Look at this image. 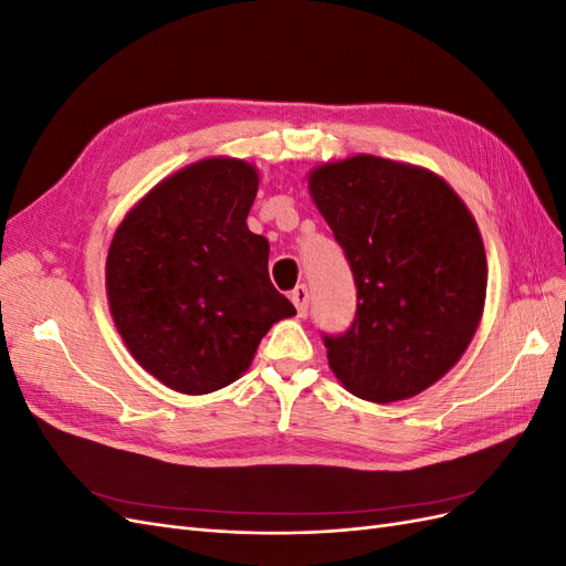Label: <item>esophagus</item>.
I'll return each instance as SVG.
<instances>
[{
  "instance_id": "34e87169",
  "label": "esophagus",
  "mask_w": 566,
  "mask_h": 566,
  "mask_svg": "<svg viewBox=\"0 0 566 566\" xmlns=\"http://www.w3.org/2000/svg\"><path fill=\"white\" fill-rule=\"evenodd\" d=\"M290 300H293L297 314L304 316L306 314V306H310V290H306V285H297L293 293H290Z\"/></svg>"
}]
</instances>
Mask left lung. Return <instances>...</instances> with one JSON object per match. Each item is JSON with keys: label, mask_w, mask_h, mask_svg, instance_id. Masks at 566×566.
Returning a JSON list of instances; mask_svg holds the SVG:
<instances>
[{"label": "left lung", "mask_w": 566, "mask_h": 566, "mask_svg": "<svg viewBox=\"0 0 566 566\" xmlns=\"http://www.w3.org/2000/svg\"><path fill=\"white\" fill-rule=\"evenodd\" d=\"M310 191L356 285L347 333H323L328 364L356 397H416L449 373L482 318L486 252L453 188L375 156L323 165Z\"/></svg>", "instance_id": "obj_1"}]
</instances>
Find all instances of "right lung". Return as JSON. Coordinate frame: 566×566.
Returning <instances> with one entry per match:
<instances>
[{
	"mask_svg": "<svg viewBox=\"0 0 566 566\" xmlns=\"http://www.w3.org/2000/svg\"><path fill=\"white\" fill-rule=\"evenodd\" d=\"M254 167L188 165L117 227L106 262L111 314L127 349L181 394L231 385L295 306L269 279L266 238L248 229Z\"/></svg>",
	"mask_w": 566,
	"mask_h": 566,
	"instance_id": "add662e5",
	"label": "right lung"
}]
</instances>
